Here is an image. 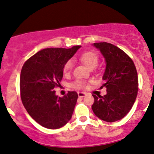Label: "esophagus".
I'll return each instance as SVG.
<instances>
[{
	"instance_id": "1",
	"label": "esophagus",
	"mask_w": 154,
	"mask_h": 154,
	"mask_svg": "<svg viewBox=\"0 0 154 154\" xmlns=\"http://www.w3.org/2000/svg\"><path fill=\"white\" fill-rule=\"evenodd\" d=\"M77 94H78L79 97H85V95H86V93H85V92L79 91L78 93H77Z\"/></svg>"
}]
</instances>
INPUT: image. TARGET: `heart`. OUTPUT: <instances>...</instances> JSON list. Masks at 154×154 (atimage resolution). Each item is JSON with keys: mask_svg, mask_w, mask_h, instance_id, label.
I'll return each instance as SVG.
<instances>
[{"mask_svg": "<svg viewBox=\"0 0 154 154\" xmlns=\"http://www.w3.org/2000/svg\"><path fill=\"white\" fill-rule=\"evenodd\" d=\"M80 59L87 67H88L91 69H94L99 63V56L94 51H85V52L82 53L80 56ZM73 66H74V63L72 60H69L68 61H66L63 66L64 74H69L72 70ZM72 86L74 88H77V89H82V88H87L88 84L84 80H77L72 84Z\"/></svg>", "mask_w": 154, "mask_h": 154, "instance_id": "1", "label": "heart"}]
</instances>
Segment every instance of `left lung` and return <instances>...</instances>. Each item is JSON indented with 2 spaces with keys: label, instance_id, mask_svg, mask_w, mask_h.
<instances>
[{
  "label": "left lung",
  "instance_id": "obj_1",
  "mask_svg": "<svg viewBox=\"0 0 154 154\" xmlns=\"http://www.w3.org/2000/svg\"><path fill=\"white\" fill-rule=\"evenodd\" d=\"M106 60L103 86L107 88L104 96L93 94L91 108L103 121L114 122L122 119L131 109L138 92V76L131 57L117 46L106 43H94Z\"/></svg>",
  "mask_w": 154,
  "mask_h": 154
}]
</instances>
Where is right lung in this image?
<instances>
[{"label": "right lung", "mask_w": 154, "mask_h": 154, "mask_svg": "<svg viewBox=\"0 0 154 154\" xmlns=\"http://www.w3.org/2000/svg\"><path fill=\"white\" fill-rule=\"evenodd\" d=\"M80 47L45 48L23 66L20 77L22 103L32 119L43 127L60 128L72 118L77 93L69 91L60 97L54 89L60 86L64 64Z\"/></svg>", "instance_id": "add662e5"}]
</instances>
